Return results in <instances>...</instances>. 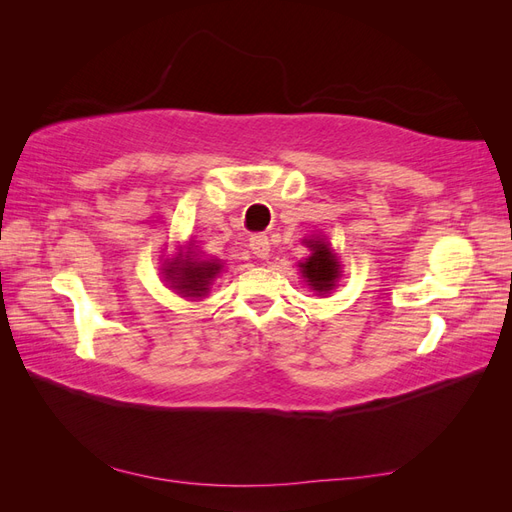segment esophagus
Instances as JSON below:
<instances>
[{
	"label": "esophagus",
	"instance_id": "1",
	"mask_svg": "<svg viewBox=\"0 0 512 512\" xmlns=\"http://www.w3.org/2000/svg\"><path fill=\"white\" fill-rule=\"evenodd\" d=\"M250 250L258 258H267L269 252H271V243H269V239L265 235H254L250 239Z\"/></svg>",
	"mask_w": 512,
	"mask_h": 512
}]
</instances>
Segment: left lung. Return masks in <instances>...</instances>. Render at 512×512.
Listing matches in <instances>:
<instances>
[{
    "label": "left lung",
    "instance_id": "left-lung-1",
    "mask_svg": "<svg viewBox=\"0 0 512 512\" xmlns=\"http://www.w3.org/2000/svg\"><path fill=\"white\" fill-rule=\"evenodd\" d=\"M305 245L309 247V254L305 258V262H299L301 273L307 280V286L314 288L320 294H327L329 290H333L337 277H339V269L342 265L337 262V256L333 254V250L329 247V243L314 237V239H305Z\"/></svg>",
    "mask_w": 512,
    "mask_h": 512
}]
</instances>
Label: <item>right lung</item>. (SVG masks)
<instances>
[{
	"instance_id": "right-lung-1",
	"label": "right lung",
	"mask_w": 512,
	"mask_h": 512,
	"mask_svg": "<svg viewBox=\"0 0 512 512\" xmlns=\"http://www.w3.org/2000/svg\"><path fill=\"white\" fill-rule=\"evenodd\" d=\"M190 254L192 252L179 256L173 262H168L164 275H166V282H170V288L179 290V294H183V297L200 299L209 292L213 277L222 271V265L218 260L192 258Z\"/></svg>"
}]
</instances>
